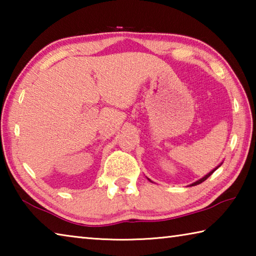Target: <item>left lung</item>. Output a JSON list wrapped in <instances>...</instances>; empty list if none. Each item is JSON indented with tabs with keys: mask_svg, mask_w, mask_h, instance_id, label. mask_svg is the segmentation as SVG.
Masks as SVG:
<instances>
[{
	"mask_svg": "<svg viewBox=\"0 0 256 256\" xmlns=\"http://www.w3.org/2000/svg\"><path fill=\"white\" fill-rule=\"evenodd\" d=\"M219 166H220V164H219ZM219 166H218V167H219ZM218 167H216V168H218ZM216 170H212V172H209V174H208V175H206L204 177H203V178H201V180H198V182H196V183H193V184H192V186H194V185H198V184H201V183H202V182H204V180H206L208 178V177H209V176H210V175L212 174V172H214Z\"/></svg>",
	"mask_w": 256,
	"mask_h": 256,
	"instance_id": "1",
	"label": "left lung"
}]
</instances>
